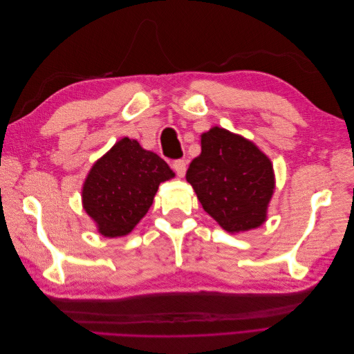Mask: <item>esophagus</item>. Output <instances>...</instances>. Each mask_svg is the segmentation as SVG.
<instances>
[{
	"label": "esophagus",
	"mask_w": 354,
	"mask_h": 354,
	"mask_svg": "<svg viewBox=\"0 0 354 354\" xmlns=\"http://www.w3.org/2000/svg\"><path fill=\"white\" fill-rule=\"evenodd\" d=\"M173 169L176 171V174L178 177H185L186 174V162L183 159H177L173 162Z\"/></svg>",
	"instance_id": "obj_1"
}]
</instances>
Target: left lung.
<instances>
[{"instance_id":"1","label":"left lung","mask_w":354,"mask_h":354,"mask_svg":"<svg viewBox=\"0 0 354 354\" xmlns=\"http://www.w3.org/2000/svg\"><path fill=\"white\" fill-rule=\"evenodd\" d=\"M186 180L226 232H248L266 223L276 185L273 164L243 136L221 127L202 133L201 155L190 162Z\"/></svg>"}]
</instances>
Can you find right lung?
I'll return each mask as SVG.
<instances>
[{
    "label": "right lung",
    "mask_w": 354,
    "mask_h": 354,
    "mask_svg": "<svg viewBox=\"0 0 354 354\" xmlns=\"http://www.w3.org/2000/svg\"><path fill=\"white\" fill-rule=\"evenodd\" d=\"M174 176L162 158L122 137L88 171L82 208L102 236H127L151 208L159 185Z\"/></svg>",
    "instance_id": "1"
}]
</instances>
